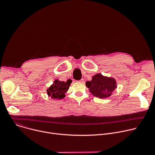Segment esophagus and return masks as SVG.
Segmentation results:
<instances>
[{"mask_svg": "<svg viewBox=\"0 0 155 155\" xmlns=\"http://www.w3.org/2000/svg\"><path fill=\"white\" fill-rule=\"evenodd\" d=\"M78 82H79V83H83V80L82 79V80H79V81H77Z\"/></svg>", "mask_w": 155, "mask_h": 155, "instance_id": "esophagus-1", "label": "esophagus"}]
</instances>
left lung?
Instances as JSON below:
<instances>
[{
    "mask_svg": "<svg viewBox=\"0 0 155 155\" xmlns=\"http://www.w3.org/2000/svg\"><path fill=\"white\" fill-rule=\"evenodd\" d=\"M86 86L94 96L102 99L112 95L117 88V83L114 78L97 74L93 77L92 80L86 82Z\"/></svg>",
    "mask_w": 155,
    "mask_h": 155,
    "instance_id": "1",
    "label": "left lung"
}]
</instances>
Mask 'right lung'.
<instances>
[{
	"instance_id": "1",
	"label": "right lung",
	"mask_w": 155,
	"mask_h": 155,
	"mask_svg": "<svg viewBox=\"0 0 155 155\" xmlns=\"http://www.w3.org/2000/svg\"><path fill=\"white\" fill-rule=\"evenodd\" d=\"M72 80L69 79L67 81H61L56 80L54 83L47 90V93L49 96L53 99H61L65 95V93L69 90Z\"/></svg>"
}]
</instances>
